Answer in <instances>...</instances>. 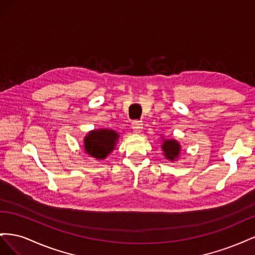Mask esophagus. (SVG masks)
Segmentation results:
<instances>
[{
  "mask_svg": "<svg viewBox=\"0 0 255 255\" xmlns=\"http://www.w3.org/2000/svg\"><path fill=\"white\" fill-rule=\"evenodd\" d=\"M132 128H133V129H134V132L139 133L140 130H141V128H142V123H141V121H140V120H134V121L132 122Z\"/></svg>",
  "mask_w": 255,
  "mask_h": 255,
  "instance_id": "34e87169",
  "label": "esophagus"
}]
</instances>
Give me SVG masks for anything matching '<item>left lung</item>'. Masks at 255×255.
Here are the masks:
<instances>
[{"label":"left lung","mask_w":255,"mask_h":255,"mask_svg":"<svg viewBox=\"0 0 255 255\" xmlns=\"http://www.w3.org/2000/svg\"><path fill=\"white\" fill-rule=\"evenodd\" d=\"M161 148H163V151L165 152V156L168 159H171L173 160L174 158L177 157L179 155V152L181 150V146L180 144L177 143L175 140H165L163 145H161Z\"/></svg>","instance_id":"1"}]
</instances>
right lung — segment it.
Returning <instances> with one entry per match:
<instances>
[{"instance_id":"right-lung-1","label":"right lung","mask_w":255,"mask_h":255,"mask_svg":"<svg viewBox=\"0 0 255 255\" xmlns=\"http://www.w3.org/2000/svg\"><path fill=\"white\" fill-rule=\"evenodd\" d=\"M118 137V134L113 129L94 130L85 138V151L98 159H103L114 150Z\"/></svg>"}]
</instances>
